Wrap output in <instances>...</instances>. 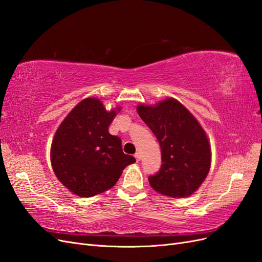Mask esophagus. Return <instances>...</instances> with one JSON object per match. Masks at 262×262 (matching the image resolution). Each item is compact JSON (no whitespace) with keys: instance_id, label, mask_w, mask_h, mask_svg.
I'll use <instances>...</instances> for the list:
<instances>
[{"instance_id":"1","label":"esophagus","mask_w":262,"mask_h":262,"mask_svg":"<svg viewBox=\"0 0 262 262\" xmlns=\"http://www.w3.org/2000/svg\"><path fill=\"white\" fill-rule=\"evenodd\" d=\"M134 157H136V160L139 162V161H141V154L138 152V153H136L134 154Z\"/></svg>"}]
</instances>
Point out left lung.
Returning a JSON list of instances; mask_svg holds the SVG:
<instances>
[{
  "mask_svg": "<svg viewBox=\"0 0 262 262\" xmlns=\"http://www.w3.org/2000/svg\"><path fill=\"white\" fill-rule=\"evenodd\" d=\"M138 114L161 146L162 166L148 177L155 191L171 198L192 194L207 178L211 148L195 118L173 98L152 106H139Z\"/></svg>",
  "mask_w": 262,
  "mask_h": 262,
  "instance_id": "8db88e82",
  "label": "left lung"
}]
</instances>
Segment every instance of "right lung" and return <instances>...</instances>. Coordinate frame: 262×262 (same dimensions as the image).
<instances>
[{"label": "right lung", "instance_id": "right-lung-1", "mask_svg": "<svg viewBox=\"0 0 262 262\" xmlns=\"http://www.w3.org/2000/svg\"><path fill=\"white\" fill-rule=\"evenodd\" d=\"M115 117L116 110L107 112L99 99L86 98L55 132L52 168L74 194L89 198L106 191L116 185L126 166L136 162L122 152L120 138L108 131Z\"/></svg>", "mask_w": 262, "mask_h": 262}]
</instances>
